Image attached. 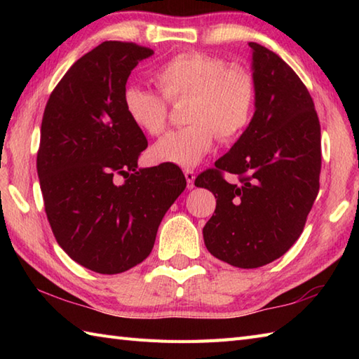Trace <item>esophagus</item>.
I'll list each match as a JSON object with an SVG mask.
<instances>
[{
    "label": "esophagus",
    "instance_id": "34e87169",
    "mask_svg": "<svg viewBox=\"0 0 359 359\" xmlns=\"http://www.w3.org/2000/svg\"><path fill=\"white\" fill-rule=\"evenodd\" d=\"M185 177H187V185L188 188H194V179H196V172L193 170H185Z\"/></svg>",
    "mask_w": 359,
    "mask_h": 359
}]
</instances>
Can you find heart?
I'll return each mask as SVG.
<instances>
[{
    "label": "heart",
    "instance_id": "1",
    "mask_svg": "<svg viewBox=\"0 0 359 359\" xmlns=\"http://www.w3.org/2000/svg\"><path fill=\"white\" fill-rule=\"evenodd\" d=\"M162 94L142 86H126L123 106L128 118L149 135L165 131L168 100L189 98L185 118L188 126L175 129L151 149L157 162L182 168L199 165L222 140L238 137L250 123L256 102V81L245 67L230 66L224 58L203 52H184L154 72Z\"/></svg>",
    "mask_w": 359,
    "mask_h": 359
}]
</instances>
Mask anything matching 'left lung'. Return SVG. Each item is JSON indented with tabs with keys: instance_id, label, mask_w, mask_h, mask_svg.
Listing matches in <instances>:
<instances>
[{
	"instance_id": "left-lung-1",
	"label": "left lung",
	"mask_w": 359,
	"mask_h": 359,
	"mask_svg": "<svg viewBox=\"0 0 359 359\" xmlns=\"http://www.w3.org/2000/svg\"><path fill=\"white\" fill-rule=\"evenodd\" d=\"M251 48L255 114L239 140L197 175L216 197L203 226L210 253L238 269L273 262L299 238L319 191L321 126L306 85L278 53ZM224 170L240 175L228 184Z\"/></svg>"
}]
</instances>
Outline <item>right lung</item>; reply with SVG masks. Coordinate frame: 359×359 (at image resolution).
<instances>
[{
  "label": "right lung",
  "mask_w": 359,
  "mask_h": 359,
  "mask_svg": "<svg viewBox=\"0 0 359 359\" xmlns=\"http://www.w3.org/2000/svg\"><path fill=\"white\" fill-rule=\"evenodd\" d=\"M152 53L135 43L103 41L71 66L44 109L36 171L46 215L58 245L95 273L143 262L187 187L172 163L137 165L148 142L126 116L123 90Z\"/></svg>",
  "instance_id": "add662e5"
}]
</instances>
